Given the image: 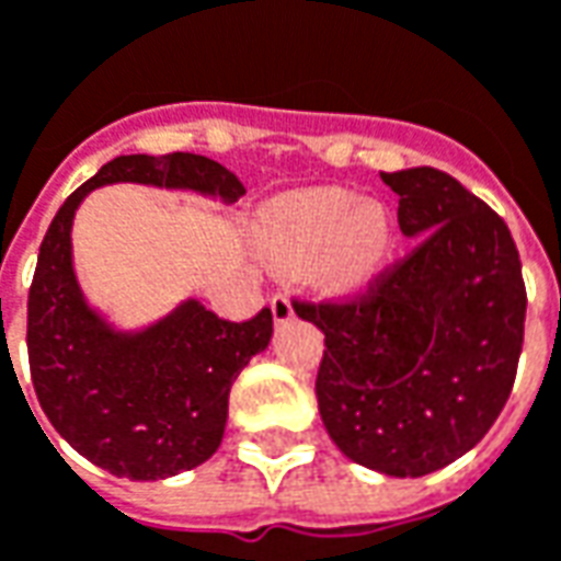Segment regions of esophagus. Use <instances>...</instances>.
<instances>
[{"mask_svg":"<svg viewBox=\"0 0 561 561\" xmlns=\"http://www.w3.org/2000/svg\"><path fill=\"white\" fill-rule=\"evenodd\" d=\"M270 312H273V321L282 324V321H291L294 318V306L288 300V294H273L270 297Z\"/></svg>","mask_w":561,"mask_h":561,"instance_id":"1","label":"esophagus"}]
</instances>
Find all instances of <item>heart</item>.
Listing matches in <instances>:
<instances>
[{
	"instance_id": "obj_1",
	"label": "heart",
	"mask_w": 561,
	"mask_h": 561,
	"mask_svg": "<svg viewBox=\"0 0 561 561\" xmlns=\"http://www.w3.org/2000/svg\"><path fill=\"white\" fill-rule=\"evenodd\" d=\"M393 240L388 209L357 201L348 188H309L282 197L261 221V245L273 264H312L316 279L333 291L373 279L393 252Z\"/></svg>"
}]
</instances>
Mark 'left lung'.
Instances as JSON below:
<instances>
[{
	"label": "left lung",
	"instance_id": "left-lung-1",
	"mask_svg": "<svg viewBox=\"0 0 561 561\" xmlns=\"http://www.w3.org/2000/svg\"><path fill=\"white\" fill-rule=\"evenodd\" d=\"M417 240L352 300L294 312L324 333L318 412L342 454L421 478L481 442L523 352L526 285L505 219L435 168L381 173Z\"/></svg>",
	"mask_w": 561,
	"mask_h": 561
}]
</instances>
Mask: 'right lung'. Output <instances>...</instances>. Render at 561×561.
<instances>
[{"mask_svg":"<svg viewBox=\"0 0 561 561\" xmlns=\"http://www.w3.org/2000/svg\"><path fill=\"white\" fill-rule=\"evenodd\" d=\"M107 183L188 188L233 204L243 183L195 152L119 156L66 197L38 249L26 309L35 397L68 445L116 478L161 481L216 454L233 378L273 336V316L225 321L197 300L138 333L104 321L80 294L71 221L80 201Z\"/></svg>","mask_w":561,"mask_h":561,"instance_id":"obj_1","label":"right lung"}]
</instances>
